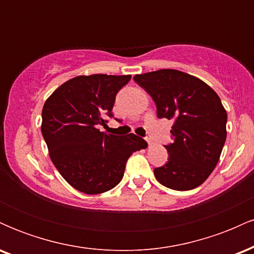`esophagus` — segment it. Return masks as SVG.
I'll return each mask as SVG.
<instances>
[{
	"instance_id": "obj_1",
	"label": "esophagus",
	"mask_w": 254,
	"mask_h": 254,
	"mask_svg": "<svg viewBox=\"0 0 254 254\" xmlns=\"http://www.w3.org/2000/svg\"><path fill=\"white\" fill-rule=\"evenodd\" d=\"M147 142H148V144H149V147L150 145H153V141H151L150 138H147Z\"/></svg>"
}]
</instances>
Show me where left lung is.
<instances>
[{
  "label": "left lung",
  "instance_id": "1",
  "mask_svg": "<svg viewBox=\"0 0 254 254\" xmlns=\"http://www.w3.org/2000/svg\"><path fill=\"white\" fill-rule=\"evenodd\" d=\"M156 105L157 118L173 121L167 164L154 170L157 182L177 191L203 184L216 167L227 137V112L214 89L174 69L135 75Z\"/></svg>",
  "mask_w": 254,
  "mask_h": 254
}]
</instances>
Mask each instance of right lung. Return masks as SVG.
<instances>
[{
  "label": "right lung",
  "mask_w": 254,
  "mask_h": 254,
  "mask_svg": "<svg viewBox=\"0 0 254 254\" xmlns=\"http://www.w3.org/2000/svg\"><path fill=\"white\" fill-rule=\"evenodd\" d=\"M130 78L76 76L58 87L44 104L42 133L52 162L83 193H103L117 186L131 154L147 148V142L135 133L116 136L98 129L113 117L116 95Z\"/></svg>",
  "instance_id": "add662e5"
}]
</instances>
